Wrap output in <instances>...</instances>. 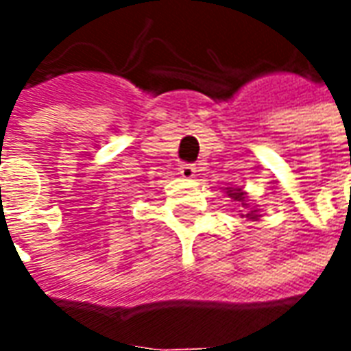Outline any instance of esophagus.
Listing matches in <instances>:
<instances>
[{
	"mask_svg": "<svg viewBox=\"0 0 351 351\" xmlns=\"http://www.w3.org/2000/svg\"><path fill=\"white\" fill-rule=\"evenodd\" d=\"M178 171H180V175L184 178H193L195 176V165H191V163H180Z\"/></svg>",
	"mask_w": 351,
	"mask_h": 351,
	"instance_id": "1",
	"label": "esophagus"
}]
</instances>
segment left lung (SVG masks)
Instances as JSON below:
<instances>
[{
    "label": "left lung",
    "mask_w": 351,
    "mask_h": 351,
    "mask_svg": "<svg viewBox=\"0 0 351 351\" xmlns=\"http://www.w3.org/2000/svg\"><path fill=\"white\" fill-rule=\"evenodd\" d=\"M228 195L231 199H235V201H241L243 203V206H246V203H244V193L241 190H228ZM246 218H250V220H258V214H256V210H250L248 214H244Z\"/></svg>",
    "instance_id": "1"
}]
</instances>
